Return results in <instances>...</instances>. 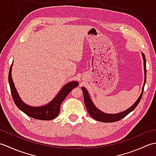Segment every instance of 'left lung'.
Here are the masks:
<instances>
[{"label": "left lung", "mask_w": 156, "mask_h": 156, "mask_svg": "<svg viewBox=\"0 0 156 156\" xmlns=\"http://www.w3.org/2000/svg\"><path fill=\"white\" fill-rule=\"evenodd\" d=\"M144 58V72H145V80H144V84L143 88H142V92L140 97L137 99V101L135 102L133 105H132L131 107L128 108L127 110H126L123 112H120V113L117 114H107L105 113V112L101 111L100 110L95 107L94 105L92 103V101L90 100V98L89 97L88 91L86 90V88L84 87H82V90L83 91V94H84V103L86 105V107L87 108V111L88 113L90 114L91 117L94 119L95 120L101 121V122H116L119 120H121L122 118L126 117L128 114L130 113L131 111H133L134 109L136 108L138 104L140 103V102L141 99L142 95H143L144 92V89L145 87V82H146V60H145V57L144 54H142Z\"/></svg>", "instance_id": "left-lung-1"}]
</instances>
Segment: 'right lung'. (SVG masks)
I'll list each match as a JSON object with an SVG mask.
<instances>
[{"instance_id": "right-lung-1", "label": "right lung", "mask_w": 156, "mask_h": 156, "mask_svg": "<svg viewBox=\"0 0 156 156\" xmlns=\"http://www.w3.org/2000/svg\"><path fill=\"white\" fill-rule=\"evenodd\" d=\"M12 65V64L11 66L9 72V82L13 101H14L16 107L20 110L25 112L29 117L34 119H39V120L49 121L58 117L59 111H60V106L62 105V102L64 101L66 97H67L72 89L77 87L78 86V82L76 81L69 82L62 88L58 94L49 104L39 107H31V106H28L25 104L19 97V94L16 90V88H15V85L13 84L11 78Z\"/></svg>"}]
</instances>
